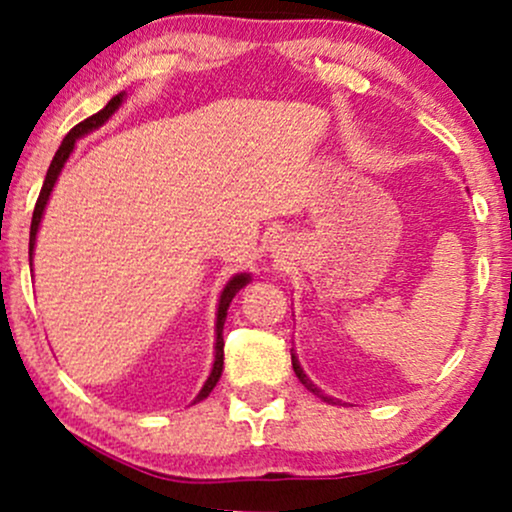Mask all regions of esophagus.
Masks as SVG:
<instances>
[{"label": "esophagus", "mask_w": 512, "mask_h": 512, "mask_svg": "<svg viewBox=\"0 0 512 512\" xmlns=\"http://www.w3.org/2000/svg\"><path fill=\"white\" fill-rule=\"evenodd\" d=\"M274 257H284V252H279V248H276V252H274Z\"/></svg>", "instance_id": "obj_1"}]
</instances>
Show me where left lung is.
Here are the masks:
<instances>
[{"label":"left lung","instance_id":"left-lung-1","mask_svg":"<svg viewBox=\"0 0 512 512\" xmlns=\"http://www.w3.org/2000/svg\"><path fill=\"white\" fill-rule=\"evenodd\" d=\"M291 363H293V373H296V378L301 380V383H303L305 387H308V390L313 392V395H317V397H320V399H325L327 404H334V397H327V395H322V390H320V387H317V385L313 383V380H310L308 375H305V370L301 368V363H298V356L293 354V349H291Z\"/></svg>","mask_w":512,"mask_h":512}]
</instances>
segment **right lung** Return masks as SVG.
<instances>
[{"label": "right lung", "mask_w": 512, "mask_h": 512, "mask_svg": "<svg viewBox=\"0 0 512 512\" xmlns=\"http://www.w3.org/2000/svg\"><path fill=\"white\" fill-rule=\"evenodd\" d=\"M125 96H127L125 91L117 93V96L110 98L108 105H105L103 110H98L96 115L86 117L84 122H79V125H76V127L72 129V132H69L67 137L62 139L60 149H57L55 158H52V163H50V168H48V175H45V182H43V190H40V197H38V202H35V209H33V221H31V243H28V260H31V264H33L35 238H38V228H40V221H43L45 207H48V202H50L52 187H55L57 178H60V173H62L64 163H67V161H69V156H72V151H74V146H76V139L86 137V134L96 132L98 127H103L105 122H108L110 117H113V115L117 113V110H120V105L125 103ZM250 281H252V279H250V274H248V272H240V274H236V276H231V279H228V284L223 286V291H221V296H219V308H216L214 366H211V373H209L207 383L202 385V390H199V395L195 397V402H202L204 397H209V392L214 390L216 383H219V378H221V373H223V322H226L228 305H231L233 296H236V293H238L240 289H243V286H248Z\"/></svg>", "instance_id": "1"}]
</instances>
